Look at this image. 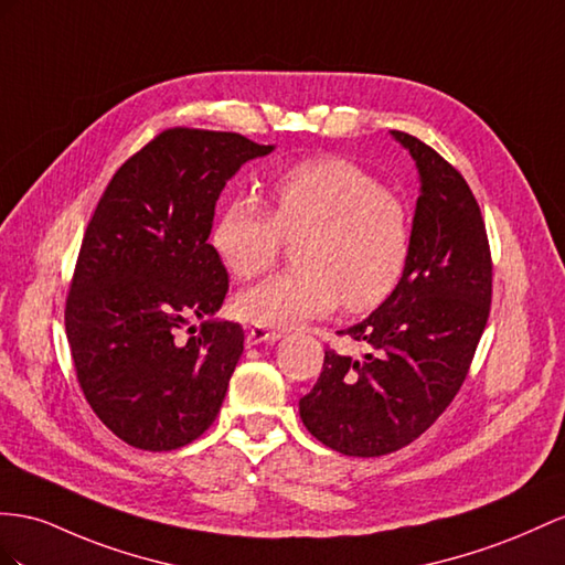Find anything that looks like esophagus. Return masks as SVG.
I'll return each instance as SVG.
<instances>
[{"instance_id":"obj_1","label":"esophagus","mask_w":565,"mask_h":565,"mask_svg":"<svg viewBox=\"0 0 565 565\" xmlns=\"http://www.w3.org/2000/svg\"><path fill=\"white\" fill-rule=\"evenodd\" d=\"M281 339V334H279V331H267V329H248V331H245V345H248V349H250V345H257V343H274V341H279Z\"/></svg>"}]
</instances>
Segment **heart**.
Here are the masks:
<instances>
[{
	"label": "heart",
	"mask_w": 565,
	"mask_h": 565,
	"mask_svg": "<svg viewBox=\"0 0 565 565\" xmlns=\"http://www.w3.org/2000/svg\"><path fill=\"white\" fill-rule=\"evenodd\" d=\"M296 269L259 281L236 298L245 322L300 327L334 310L377 308L394 294L411 257V220L403 202L349 159L300 162L269 183V212L234 198L212 226V248L238 279L277 263L284 238Z\"/></svg>",
	"instance_id": "1"
}]
</instances>
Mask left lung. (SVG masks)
I'll return each mask as SVG.
<instances>
[{
  "label": "left lung",
  "mask_w": 565,
  "mask_h": 565,
  "mask_svg": "<svg viewBox=\"0 0 565 565\" xmlns=\"http://www.w3.org/2000/svg\"><path fill=\"white\" fill-rule=\"evenodd\" d=\"M392 136L420 173L406 271L367 320L339 334L363 360L324 351L300 420L343 456H384L415 441L466 382L491 302V253L480 205L460 171L429 145Z\"/></svg>",
  "instance_id": "1"
}]
</instances>
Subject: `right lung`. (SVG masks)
Masks as SVG:
<instances>
[{
	"mask_svg": "<svg viewBox=\"0 0 565 565\" xmlns=\"http://www.w3.org/2000/svg\"><path fill=\"white\" fill-rule=\"evenodd\" d=\"M271 150L169 128L119 167L85 228L64 312L71 358L95 415L142 451L191 444L222 408L243 329L214 320L228 274L207 238L226 181Z\"/></svg>",
	"mask_w": 565,
	"mask_h": 565,
	"instance_id": "obj_1",
	"label": "right lung"
}]
</instances>
